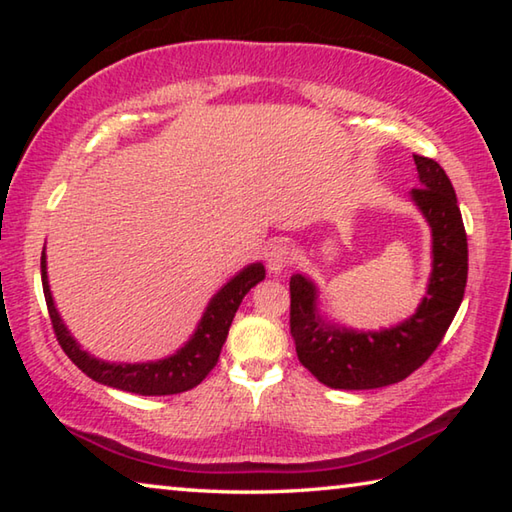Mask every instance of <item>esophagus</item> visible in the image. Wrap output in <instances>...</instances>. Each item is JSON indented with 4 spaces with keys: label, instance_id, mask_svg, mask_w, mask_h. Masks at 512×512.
Here are the masks:
<instances>
[{
    "label": "esophagus",
    "instance_id": "1",
    "mask_svg": "<svg viewBox=\"0 0 512 512\" xmlns=\"http://www.w3.org/2000/svg\"><path fill=\"white\" fill-rule=\"evenodd\" d=\"M291 262V248L287 244H273L266 253V266L271 273H282Z\"/></svg>",
    "mask_w": 512,
    "mask_h": 512
}]
</instances>
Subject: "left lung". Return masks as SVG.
<instances>
[{
    "mask_svg": "<svg viewBox=\"0 0 512 512\" xmlns=\"http://www.w3.org/2000/svg\"><path fill=\"white\" fill-rule=\"evenodd\" d=\"M413 160L420 187L411 189V201L431 228V273L415 314L384 329L345 327L320 314V289L309 275H291V336L298 359L329 388L368 391L406 379L438 348L463 302L467 237L454 187L436 160Z\"/></svg>",
    "mask_w": 512,
    "mask_h": 512,
    "instance_id": "1",
    "label": "left lung"
}]
</instances>
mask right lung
<instances>
[{
  "mask_svg": "<svg viewBox=\"0 0 512 512\" xmlns=\"http://www.w3.org/2000/svg\"><path fill=\"white\" fill-rule=\"evenodd\" d=\"M40 275L51 325H54L60 348L65 350L67 357L72 359L85 375L99 381L103 386L119 388V391L126 393L176 395L201 384L207 377V372L216 366L223 343L228 339L232 318H235L241 300H244L246 293L253 289L255 284L264 280L266 268L262 262H253L241 268V271L235 277H230V280L214 293L210 302H207L194 334L189 336V341L183 343V348H178L164 359L142 363H115L94 357L88 350H83L81 343L76 341L72 332L67 329L65 320L60 318L54 296H51L45 250H42L40 257Z\"/></svg>",
  "mask_w": 512,
  "mask_h": 512,
  "instance_id": "1",
  "label": "right lung"
}]
</instances>
